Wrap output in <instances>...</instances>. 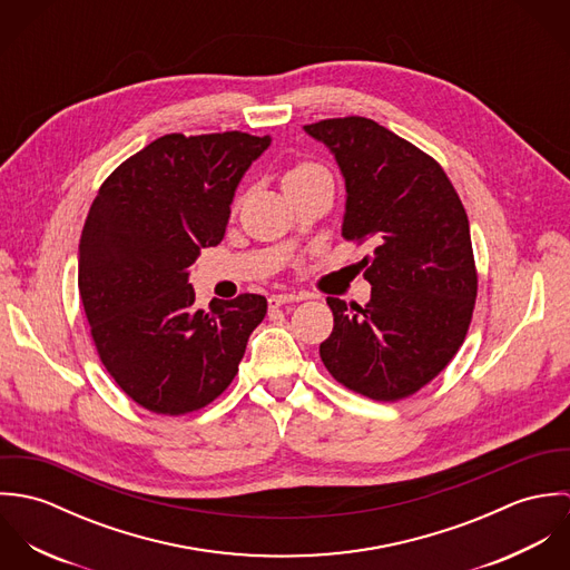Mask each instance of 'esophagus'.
<instances>
[{
    "mask_svg": "<svg viewBox=\"0 0 570 570\" xmlns=\"http://www.w3.org/2000/svg\"><path fill=\"white\" fill-rule=\"evenodd\" d=\"M298 301H305V296H303V294H274V296L269 298V307L276 309V307H281V305L298 303Z\"/></svg>",
    "mask_w": 570,
    "mask_h": 570,
    "instance_id": "34e87169",
    "label": "esophagus"
}]
</instances>
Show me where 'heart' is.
Instances as JSON below:
<instances>
[{"mask_svg": "<svg viewBox=\"0 0 570 570\" xmlns=\"http://www.w3.org/2000/svg\"><path fill=\"white\" fill-rule=\"evenodd\" d=\"M316 177H328V173L325 170V166H321L318 163H309V160H303V163L292 164L283 177V184H296V181H307V179H316Z\"/></svg>", "mask_w": 570, "mask_h": 570, "instance_id": "1", "label": "heart"}]
</instances>
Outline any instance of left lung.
Masks as SVG:
<instances>
[{
    "mask_svg": "<svg viewBox=\"0 0 570 570\" xmlns=\"http://www.w3.org/2000/svg\"><path fill=\"white\" fill-rule=\"evenodd\" d=\"M346 184L342 237L373 247L362 258L371 301L326 298L333 331L321 357L335 382L397 402L432 382L472 323L479 274L470 222L441 164L371 118L305 125Z\"/></svg>",
    "mask_w": 570,
    "mask_h": 570,
    "instance_id": "left-lung-1",
    "label": "left lung"
}]
</instances>
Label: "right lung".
I'll list each match as a JSON object with an SVG mask.
<instances>
[{"instance_id":"add662e5","label":"right lung","mask_w":570,"mask_h":570,"mask_svg":"<svg viewBox=\"0 0 570 570\" xmlns=\"http://www.w3.org/2000/svg\"><path fill=\"white\" fill-rule=\"evenodd\" d=\"M269 136L168 134L98 188L79 244V292L98 357L138 406L186 414L239 373L267 301L242 294L195 309L188 267L226 235L230 204Z\"/></svg>"}]
</instances>
